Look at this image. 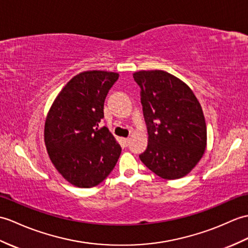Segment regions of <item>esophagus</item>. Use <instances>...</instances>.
Instances as JSON below:
<instances>
[{"mask_svg": "<svg viewBox=\"0 0 248 248\" xmlns=\"http://www.w3.org/2000/svg\"><path fill=\"white\" fill-rule=\"evenodd\" d=\"M123 140V142L124 143V145H125V146H128V145H129V143H130V138H129V137H128V138H123V140Z\"/></svg>", "mask_w": 248, "mask_h": 248, "instance_id": "obj_1", "label": "esophagus"}]
</instances>
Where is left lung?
Masks as SVG:
<instances>
[{
	"label": "left lung",
	"mask_w": 248,
	"mask_h": 248,
	"mask_svg": "<svg viewBox=\"0 0 248 248\" xmlns=\"http://www.w3.org/2000/svg\"><path fill=\"white\" fill-rule=\"evenodd\" d=\"M140 88L148 147L141 162L165 180L187 175L207 145L205 117L198 98L181 79L160 70L133 74Z\"/></svg>",
	"instance_id": "8db88e82"
}]
</instances>
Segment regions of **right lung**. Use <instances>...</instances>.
I'll list each match as a JSON object with an SVG mask.
<instances>
[{
	"instance_id": "add662e5",
	"label": "right lung",
	"mask_w": 248,
	"mask_h": 248,
	"mask_svg": "<svg viewBox=\"0 0 248 248\" xmlns=\"http://www.w3.org/2000/svg\"><path fill=\"white\" fill-rule=\"evenodd\" d=\"M119 74L86 71L56 97L44 125L48 156L59 173L79 188L97 186L111 173L122 148L108 129H98L108 90Z\"/></svg>"
}]
</instances>
